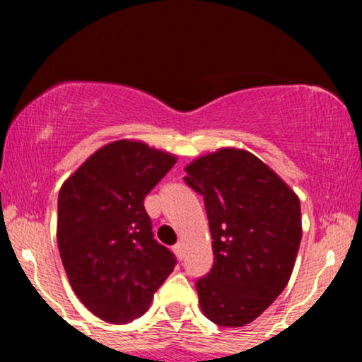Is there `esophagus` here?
Listing matches in <instances>:
<instances>
[{"label":"esophagus","mask_w":362,"mask_h":362,"mask_svg":"<svg viewBox=\"0 0 362 362\" xmlns=\"http://www.w3.org/2000/svg\"><path fill=\"white\" fill-rule=\"evenodd\" d=\"M173 252H175V255L178 257V259H184V255H185V250H184V245L182 243H177L175 247H173Z\"/></svg>","instance_id":"34e87169"}]
</instances>
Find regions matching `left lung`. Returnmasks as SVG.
<instances>
[{
    "label": "left lung",
    "mask_w": 362,
    "mask_h": 362,
    "mask_svg": "<svg viewBox=\"0 0 362 362\" xmlns=\"http://www.w3.org/2000/svg\"><path fill=\"white\" fill-rule=\"evenodd\" d=\"M185 173L204 197L213 238V269L195 282L201 310L216 325L243 327L288 286L301 242L300 199L245 149H218Z\"/></svg>",
    "instance_id": "1"
}]
</instances>
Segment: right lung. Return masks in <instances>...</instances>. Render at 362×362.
I'll list each match as a JSON object with an SVG mask.
<instances>
[{"label":"right lung","instance_id":"add662e5","mask_svg":"<svg viewBox=\"0 0 362 362\" xmlns=\"http://www.w3.org/2000/svg\"><path fill=\"white\" fill-rule=\"evenodd\" d=\"M170 153L120 139L95 151L59 190L57 247L71 288L95 317L127 323L175 267L153 238L144 197L175 165Z\"/></svg>","mask_w":362,"mask_h":362}]
</instances>
